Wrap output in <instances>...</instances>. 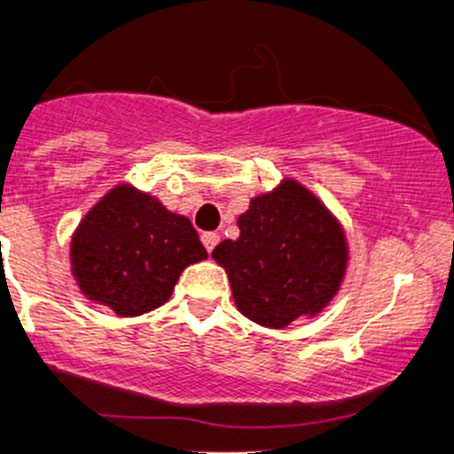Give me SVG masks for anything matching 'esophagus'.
<instances>
[{"instance_id": "obj_1", "label": "esophagus", "mask_w": 454, "mask_h": 454, "mask_svg": "<svg viewBox=\"0 0 454 454\" xmlns=\"http://www.w3.org/2000/svg\"><path fill=\"white\" fill-rule=\"evenodd\" d=\"M201 241H203V247H206V251L213 253V248L219 244V235L217 232H203Z\"/></svg>"}]
</instances>
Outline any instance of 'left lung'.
Returning <instances> with one entry per match:
<instances>
[{"mask_svg":"<svg viewBox=\"0 0 454 454\" xmlns=\"http://www.w3.org/2000/svg\"><path fill=\"white\" fill-rule=\"evenodd\" d=\"M239 237L213 260L226 270L241 316L269 329L329 307L345 279L349 244L342 223L309 188L282 179L237 217Z\"/></svg>","mask_w":454,"mask_h":454,"instance_id":"1","label":"left lung"}]
</instances>
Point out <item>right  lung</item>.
<instances>
[{
    "label": "right lung",
    "mask_w": 454,
    "mask_h": 454,
    "mask_svg": "<svg viewBox=\"0 0 454 454\" xmlns=\"http://www.w3.org/2000/svg\"><path fill=\"white\" fill-rule=\"evenodd\" d=\"M206 257L188 217L131 184L114 185L93 203L69 247L80 294L121 317L163 307L179 275Z\"/></svg>",
    "instance_id": "obj_1"
}]
</instances>
